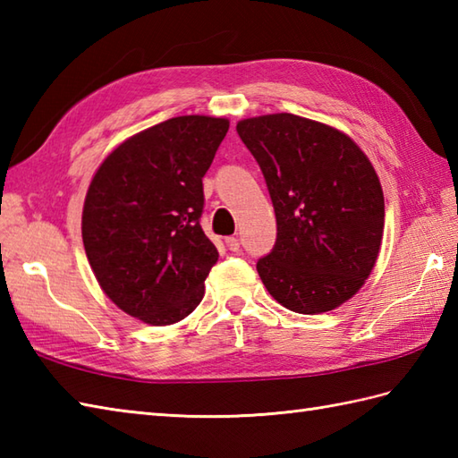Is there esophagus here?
Returning a JSON list of instances; mask_svg holds the SVG:
<instances>
[{
	"label": "esophagus",
	"instance_id": "1",
	"mask_svg": "<svg viewBox=\"0 0 458 458\" xmlns=\"http://www.w3.org/2000/svg\"><path fill=\"white\" fill-rule=\"evenodd\" d=\"M224 242H226V248H228L230 251H238V250H240V242H238L236 236H228Z\"/></svg>",
	"mask_w": 458,
	"mask_h": 458
}]
</instances>
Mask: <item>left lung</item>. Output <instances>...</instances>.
<instances>
[{"label": "left lung", "mask_w": 458, "mask_h": 458, "mask_svg": "<svg viewBox=\"0 0 458 458\" xmlns=\"http://www.w3.org/2000/svg\"><path fill=\"white\" fill-rule=\"evenodd\" d=\"M236 131L276 208V246L256 266L269 295L301 315L346 303L382 246L384 191L374 165L344 131L293 114L240 120Z\"/></svg>", "instance_id": "1"}]
</instances>
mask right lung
Returning a JSON list of instances; mask_svg holds the SVG:
<instances>
[{"label":"right lung","mask_w":458,"mask_h":458,"mask_svg":"<svg viewBox=\"0 0 458 458\" xmlns=\"http://www.w3.org/2000/svg\"><path fill=\"white\" fill-rule=\"evenodd\" d=\"M230 128L226 118L179 115L122 141L94 173L82 242L102 291L143 323L189 317L218 250L200 226L202 177Z\"/></svg>","instance_id":"obj_1"}]
</instances>
